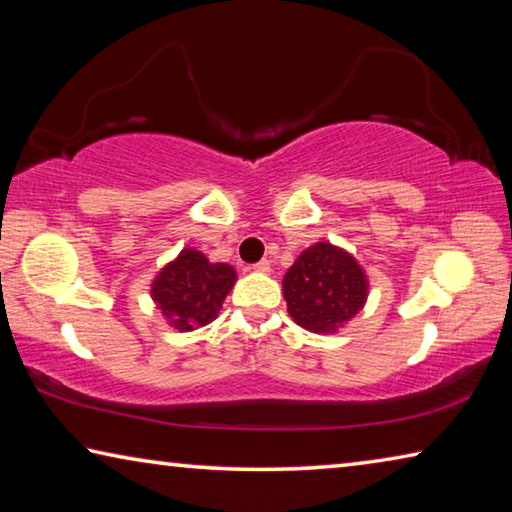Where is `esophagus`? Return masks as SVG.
Instances as JSON below:
<instances>
[{
  "label": "esophagus",
  "instance_id": "1",
  "mask_svg": "<svg viewBox=\"0 0 512 512\" xmlns=\"http://www.w3.org/2000/svg\"><path fill=\"white\" fill-rule=\"evenodd\" d=\"M253 271H257V273H271V262H268V259H262V262L253 264Z\"/></svg>",
  "mask_w": 512,
  "mask_h": 512
}]
</instances>
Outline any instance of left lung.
Wrapping results in <instances>:
<instances>
[{
  "label": "left lung",
  "mask_w": 512,
  "mask_h": 512,
  "mask_svg": "<svg viewBox=\"0 0 512 512\" xmlns=\"http://www.w3.org/2000/svg\"><path fill=\"white\" fill-rule=\"evenodd\" d=\"M368 275L352 253L329 241L302 250L282 280L289 316L314 334H334L368 300Z\"/></svg>",
  "instance_id": "1"
}]
</instances>
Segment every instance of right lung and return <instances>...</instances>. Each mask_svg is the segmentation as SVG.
<instances>
[{
  "label": "right lung",
  "mask_w": 512,
  "mask_h": 512,
  "mask_svg": "<svg viewBox=\"0 0 512 512\" xmlns=\"http://www.w3.org/2000/svg\"><path fill=\"white\" fill-rule=\"evenodd\" d=\"M237 282L230 264H212L201 250L183 248L151 282L155 307L178 332H194L219 316L223 300Z\"/></svg>",
  "instance_id": "obj_1"
}]
</instances>
